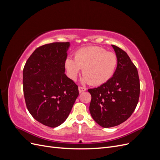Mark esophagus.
I'll use <instances>...</instances> for the list:
<instances>
[{"instance_id": "34e87169", "label": "esophagus", "mask_w": 160, "mask_h": 160, "mask_svg": "<svg viewBox=\"0 0 160 160\" xmlns=\"http://www.w3.org/2000/svg\"><path fill=\"white\" fill-rule=\"evenodd\" d=\"M87 90V89L85 88H84V87H81V86H79V93H82V92L83 91H85Z\"/></svg>"}]
</instances>
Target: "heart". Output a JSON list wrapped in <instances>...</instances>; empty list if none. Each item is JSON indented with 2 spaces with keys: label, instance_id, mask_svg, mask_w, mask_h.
Returning <instances> with one entry per match:
<instances>
[{
  "label": "heart",
  "instance_id": "heart-1",
  "mask_svg": "<svg viewBox=\"0 0 160 160\" xmlns=\"http://www.w3.org/2000/svg\"><path fill=\"white\" fill-rule=\"evenodd\" d=\"M118 63V57L114 52H108L99 47L89 46L76 51L75 59L67 57L65 67L71 79L75 80L83 69V81L98 86L106 83L112 78Z\"/></svg>",
  "mask_w": 160,
  "mask_h": 160
}]
</instances>
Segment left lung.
Listing matches in <instances>:
<instances>
[{"label":"left lung","mask_w":160,"mask_h":160,"mask_svg":"<svg viewBox=\"0 0 160 160\" xmlns=\"http://www.w3.org/2000/svg\"><path fill=\"white\" fill-rule=\"evenodd\" d=\"M118 59L115 73L109 81L89 89V111L100 126L111 128L123 123L138 103L140 84L138 71L127 52L112 45Z\"/></svg>","instance_id":"8db88e82"}]
</instances>
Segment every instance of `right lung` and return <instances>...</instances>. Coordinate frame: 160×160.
<instances>
[{"label": "right lung", "mask_w": 160, "mask_h": 160, "mask_svg": "<svg viewBox=\"0 0 160 160\" xmlns=\"http://www.w3.org/2000/svg\"><path fill=\"white\" fill-rule=\"evenodd\" d=\"M69 42L37 47L23 69V93L28 111L50 128L63 123L79 95L78 86L65 73Z\"/></svg>", "instance_id": "right-lung-1"}]
</instances>
